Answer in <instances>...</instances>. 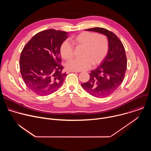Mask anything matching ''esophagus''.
Wrapping results in <instances>:
<instances>
[{
    "instance_id": "34e87169",
    "label": "esophagus",
    "mask_w": 151,
    "mask_h": 151,
    "mask_svg": "<svg viewBox=\"0 0 151 151\" xmlns=\"http://www.w3.org/2000/svg\"><path fill=\"white\" fill-rule=\"evenodd\" d=\"M72 72H75V73H76V72H77V71H74V70H68L66 71V73H72Z\"/></svg>"
}]
</instances>
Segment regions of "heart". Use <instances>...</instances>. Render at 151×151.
Listing matches in <instances>:
<instances>
[{
    "label": "heart",
    "mask_w": 151,
    "mask_h": 151,
    "mask_svg": "<svg viewBox=\"0 0 151 151\" xmlns=\"http://www.w3.org/2000/svg\"><path fill=\"white\" fill-rule=\"evenodd\" d=\"M76 48H83L82 58L73 60L66 64L70 70L82 71L90 69L93 65L97 66L102 63L109 50V43L103 35L94 32H82L72 38ZM60 54L63 59L70 60L74 56V48L68 41L63 42L60 47Z\"/></svg>",
    "instance_id": "obj_1"
}]
</instances>
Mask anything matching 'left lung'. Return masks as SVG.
<instances>
[{
	"mask_svg": "<svg viewBox=\"0 0 151 151\" xmlns=\"http://www.w3.org/2000/svg\"><path fill=\"white\" fill-rule=\"evenodd\" d=\"M86 30L106 35L108 39L109 50L100 66L89 73V81L81 83L82 87L93 96L107 97L119 87L124 80L127 63L125 49L116 35L108 30L94 27Z\"/></svg>",
	"mask_w": 151,
	"mask_h": 151,
	"instance_id": "left-lung-1",
	"label": "left lung"
}]
</instances>
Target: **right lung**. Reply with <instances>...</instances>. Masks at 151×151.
Masks as SVG:
<instances>
[{"mask_svg": "<svg viewBox=\"0 0 151 151\" xmlns=\"http://www.w3.org/2000/svg\"><path fill=\"white\" fill-rule=\"evenodd\" d=\"M68 32L49 29L36 34L21 53L20 72L27 87L39 96L56 91L67 74L62 73L60 47Z\"/></svg>", "mask_w": 151, "mask_h": 151, "instance_id": "obj_1", "label": "right lung"}]
</instances>
